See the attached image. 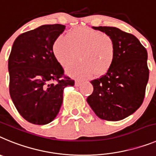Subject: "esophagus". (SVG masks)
<instances>
[{"instance_id":"esophagus-1","label":"esophagus","mask_w":156,"mask_h":156,"mask_svg":"<svg viewBox=\"0 0 156 156\" xmlns=\"http://www.w3.org/2000/svg\"><path fill=\"white\" fill-rule=\"evenodd\" d=\"M82 81H80V80H76L75 82H74V85H75V86H80L81 85H82Z\"/></svg>"}]
</instances>
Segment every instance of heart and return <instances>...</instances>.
Returning <instances> with one entry per match:
<instances>
[{"label":"heart","mask_w":156,"mask_h":156,"mask_svg":"<svg viewBox=\"0 0 156 156\" xmlns=\"http://www.w3.org/2000/svg\"><path fill=\"white\" fill-rule=\"evenodd\" d=\"M52 50L55 59L63 67L76 62L79 55L82 63L66 69L69 75L79 78L107 74L116 56V44L113 37L89 27L75 28L66 37H58L54 41Z\"/></svg>","instance_id":"obj_1"}]
</instances>
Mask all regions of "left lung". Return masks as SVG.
Instances as JSON below:
<instances>
[{"mask_svg":"<svg viewBox=\"0 0 156 156\" xmlns=\"http://www.w3.org/2000/svg\"><path fill=\"white\" fill-rule=\"evenodd\" d=\"M115 41L116 56L112 68L91 81L93 92L87 103L100 119L119 121L131 115L144 98L149 78L147 52L134 35L111 27H93Z\"/></svg>","mask_w":156,"mask_h":156,"instance_id":"obj_1","label":"left lung"}]
</instances>
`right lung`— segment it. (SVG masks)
<instances>
[{"label": "right lung", "mask_w": 156, "mask_h": 156, "mask_svg": "<svg viewBox=\"0 0 156 156\" xmlns=\"http://www.w3.org/2000/svg\"><path fill=\"white\" fill-rule=\"evenodd\" d=\"M64 25H43L22 34L13 43L9 58V92L23 119L35 125L53 121L63 103V89L74 82L63 76L52 46Z\"/></svg>", "instance_id": "1"}]
</instances>
